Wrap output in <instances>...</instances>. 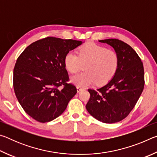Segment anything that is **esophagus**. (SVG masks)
I'll list each match as a JSON object with an SVG mask.
<instances>
[{
    "label": "esophagus",
    "instance_id": "1",
    "mask_svg": "<svg viewBox=\"0 0 157 157\" xmlns=\"http://www.w3.org/2000/svg\"><path fill=\"white\" fill-rule=\"evenodd\" d=\"M82 89H82V88H81V87H80V86H77V91H78V93H79V91H81Z\"/></svg>",
    "mask_w": 157,
    "mask_h": 157
}]
</instances>
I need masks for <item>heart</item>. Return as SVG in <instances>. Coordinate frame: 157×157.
<instances>
[{
	"instance_id": "heart-1",
	"label": "heart",
	"mask_w": 157,
	"mask_h": 157,
	"mask_svg": "<svg viewBox=\"0 0 157 157\" xmlns=\"http://www.w3.org/2000/svg\"><path fill=\"white\" fill-rule=\"evenodd\" d=\"M120 59L118 53L95 44H88L79 48L78 54L69 51L64 57V66L71 73H78L85 64L84 71L71 78V82L79 86L106 84L115 75Z\"/></svg>"
}]
</instances>
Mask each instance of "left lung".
I'll list each match as a JSON object with an SVG mask.
<instances>
[{
	"mask_svg": "<svg viewBox=\"0 0 157 157\" xmlns=\"http://www.w3.org/2000/svg\"><path fill=\"white\" fill-rule=\"evenodd\" d=\"M112 46L120 62L113 78L96 90L88 89L90 98L86 108L97 120L118 123L125 118L136 105L144 89V68L132 48L117 39L100 40Z\"/></svg>",
	"mask_w": 157,
	"mask_h": 157,
	"instance_id": "1",
	"label": "left lung"
}]
</instances>
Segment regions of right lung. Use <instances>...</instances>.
Returning <instances> with one entry per match:
<instances>
[{
    "instance_id": "right-lung-1",
    "label": "right lung",
    "mask_w": 157,
    "mask_h": 157,
    "mask_svg": "<svg viewBox=\"0 0 157 157\" xmlns=\"http://www.w3.org/2000/svg\"><path fill=\"white\" fill-rule=\"evenodd\" d=\"M82 41L48 36L33 42L16 62L13 86L18 102L29 116L40 123L59 116L77 94L68 83L66 53Z\"/></svg>"
}]
</instances>
